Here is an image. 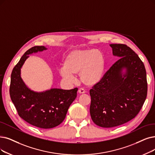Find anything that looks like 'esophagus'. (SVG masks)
I'll return each instance as SVG.
<instances>
[{
	"label": "esophagus",
	"instance_id": "obj_1",
	"mask_svg": "<svg viewBox=\"0 0 155 155\" xmlns=\"http://www.w3.org/2000/svg\"><path fill=\"white\" fill-rule=\"evenodd\" d=\"M78 93L79 94H85V90L83 88H80L78 90Z\"/></svg>",
	"mask_w": 155,
	"mask_h": 155
}]
</instances>
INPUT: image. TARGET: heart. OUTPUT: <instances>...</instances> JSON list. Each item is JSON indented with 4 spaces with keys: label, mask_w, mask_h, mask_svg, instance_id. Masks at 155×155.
Here are the masks:
<instances>
[{
    "label": "heart",
    "mask_w": 155,
    "mask_h": 155,
    "mask_svg": "<svg viewBox=\"0 0 155 155\" xmlns=\"http://www.w3.org/2000/svg\"><path fill=\"white\" fill-rule=\"evenodd\" d=\"M63 67L60 74L65 81L74 83L75 75L79 73L81 83L86 86H94L103 78L104 57L98 49H74L65 56Z\"/></svg>",
    "instance_id": "b5f03b06"
}]
</instances>
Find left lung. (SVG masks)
<instances>
[{
    "label": "left lung",
    "mask_w": 155,
    "mask_h": 155,
    "mask_svg": "<svg viewBox=\"0 0 155 155\" xmlns=\"http://www.w3.org/2000/svg\"><path fill=\"white\" fill-rule=\"evenodd\" d=\"M110 46L114 56L120 58L90 90L91 120L104 128L119 126L134 118L147 91L146 69L138 55L125 45Z\"/></svg>",
    "instance_id": "left-lung-1"
}]
</instances>
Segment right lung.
I'll return each instance as SVG.
<instances>
[{
	"label": "right lung",
	"instance_id": "add662e5",
	"mask_svg": "<svg viewBox=\"0 0 155 155\" xmlns=\"http://www.w3.org/2000/svg\"><path fill=\"white\" fill-rule=\"evenodd\" d=\"M46 49L43 46H37L25 53L12 71L9 88L11 101L19 116L30 125L45 129L54 128L62 123L78 91V88L69 90L51 88L36 92L25 84L21 78V69L28 54Z\"/></svg>",
	"mask_w": 155,
	"mask_h": 155
}]
</instances>
